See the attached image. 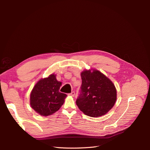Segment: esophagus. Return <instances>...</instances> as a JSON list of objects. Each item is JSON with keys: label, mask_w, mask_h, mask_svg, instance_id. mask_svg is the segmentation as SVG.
Here are the masks:
<instances>
[{"label": "esophagus", "mask_w": 150, "mask_h": 150, "mask_svg": "<svg viewBox=\"0 0 150 150\" xmlns=\"http://www.w3.org/2000/svg\"><path fill=\"white\" fill-rule=\"evenodd\" d=\"M69 96H74L75 92L74 91H72V92H71V93L69 94Z\"/></svg>", "instance_id": "esophagus-1"}]
</instances>
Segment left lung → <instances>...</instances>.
<instances>
[{"mask_svg":"<svg viewBox=\"0 0 150 150\" xmlns=\"http://www.w3.org/2000/svg\"><path fill=\"white\" fill-rule=\"evenodd\" d=\"M82 84L76 104L84 115L104 116L114 106L117 99L115 84L97 69L84 70L81 73Z\"/></svg>","mask_w":150,"mask_h":150,"instance_id":"obj_1","label":"left lung"}]
</instances>
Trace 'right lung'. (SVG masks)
<instances>
[{"instance_id":"add662e5","label":"right lung","mask_w":150,"mask_h":150,"mask_svg":"<svg viewBox=\"0 0 150 150\" xmlns=\"http://www.w3.org/2000/svg\"><path fill=\"white\" fill-rule=\"evenodd\" d=\"M62 83L52 74L40 79L35 84L30 95L32 108L40 116H47L57 111L64 103L67 95L59 92Z\"/></svg>"}]
</instances>
